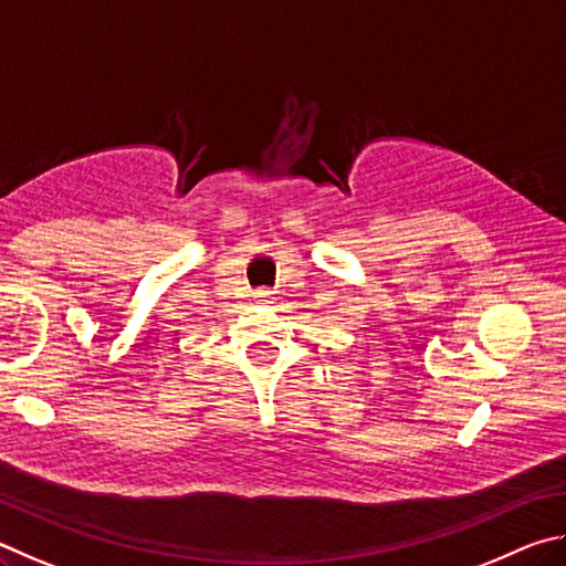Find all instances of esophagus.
I'll list each match as a JSON object with an SVG mask.
<instances>
[{"label": "esophagus", "mask_w": 566, "mask_h": 566, "mask_svg": "<svg viewBox=\"0 0 566 566\" xmlns=\"http://www.w3.org/2000/svg\"><path fill=\"white\" fill-rule=\"evenodd\" d=\"M265 295H268V291H265V289H261V291L255 293V298H265Z\"/></svg>", "instance_id": "1"}]
</instances>
